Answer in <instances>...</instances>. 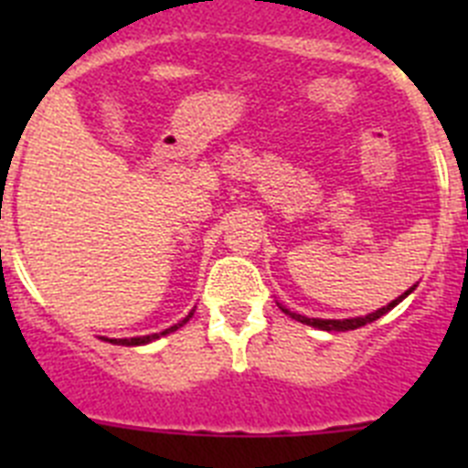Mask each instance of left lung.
Instances as JSON below:
<instances>
[{"label": "left lung", "instance_id": "8db88e82", "mask_svg": "<svg viewBox=\"0 0 468 468\" xmlns=\"http://www.w3.org/2000/svg\"><path fill=\"white\" fill-rule=\"evenodd\" d=\"M415 288H417V285L408 288V291H405L403 295H399V297H396V300L388 302L387 307L378 309V312L366 314V316H356V318H309V316H302V314L291 312V309L281 307V304H279V309L283 314H288V316H291V318H295V321H300V324L312 325V328L328 330V333H345V330H356V328H361V325H367V324H373V321H378L379 316H384V314H387V312H391V309H394L396 304H399V302H403L405 297L410 295V292L415 291Z\"/></svg>", "mask_w": 468, "mask_h": 468}]
</instances>
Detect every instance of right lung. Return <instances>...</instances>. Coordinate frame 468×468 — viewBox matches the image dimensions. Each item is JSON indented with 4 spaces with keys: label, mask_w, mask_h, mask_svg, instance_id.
Here are the masks:
<instances>
[{
    "label": "right lung",
    "mask_w": 468,
    "mask_h": 468,
    "mask_svg": "<svg viewBox=\"0 0 468 468\" xmlns=\"http://www.w3.org/2000/svg\"><path fill=\"white\" fill-rule=\"evenodd\" d=\"M194 316V309L192 312L187 314V316L183 318V321H180V324H176V325H171V328H166L164 330V333H154V335H143V337H128V340H105L107 342H112V345H123V346H140V345H150V342H154V340H159V337H164V335H168V333H176L177 328H183L185 324H187L189 318Z\"/></svg>",
    "instance_id": "add662e5"
}]
</instances>
